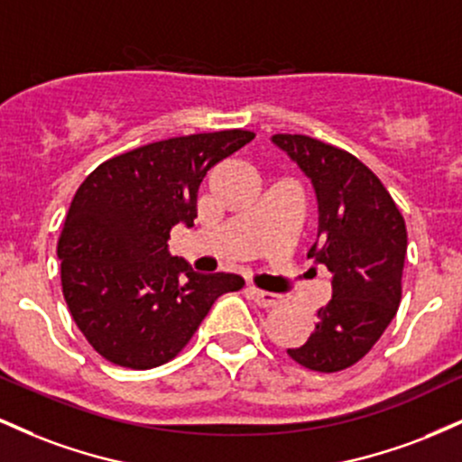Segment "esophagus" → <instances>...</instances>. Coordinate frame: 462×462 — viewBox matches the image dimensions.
<instances>
[{
    "instance_id": "34e87169",
    "label": "esophagus",
    "mask_w": 462,
    "mask_h": 462,
    "mask_svg": "<svg viewBox=\"0 0 462 462\" xmlns=\"http://www.w3.org/2000/svg\"><path fill=\"white\" fill-rule=\"evenodd\" d=\"M247 295L256 301L258 306H263V309H273V306H278L280 301H282V295L280 293H269V291L254 289V286H249Z\"/></svg>"
}]
</instances>
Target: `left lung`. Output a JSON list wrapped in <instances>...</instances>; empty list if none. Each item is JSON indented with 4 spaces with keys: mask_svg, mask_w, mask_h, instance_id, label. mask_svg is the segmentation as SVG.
Returning a JSON list of instances; mask_svg holds the SVG:
<instances>
[{
    "mask_svg": "<svg viewBox=\"0 0 462 462\" xmlns=\"http://www.w3.org/2000/svg\"><path fill=\"white\" fill-rule=\"evenodd\" d=\"M272 143L310 180L317 238L309 258L332 273V300L317 312L309 341L286 352L321 374L347 369L375 346L400 306L404 217L378 176L349 152L304 134H273Z\"/></svg>",
    "mask_w": 462,
    "mask_h": 462,
    "instance_id": "left-lung-1",
    "label": "left lung"
}]
</instances>
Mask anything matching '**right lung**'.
<instances>
[{
	"label": "right lung",
	"mask_w": 462,
	"mask_h": 462,
	"mask_svg": "<svg viewBox=\"0 0 462 462\" xmlns=\"http://www.w3.org/2000/svg\"><path fill=\"white\" fill-rule=\"evenodd\" d=\"M254 132L224 130L150 143L99 164L79 184L58 241L73 321L106 360L164 365L190 341L215 300L243 289L236 273H198L169 252L173 226H193L210 167Z\"/></svg>",
	"instance_id": "add662e5"
}]
</instances>
